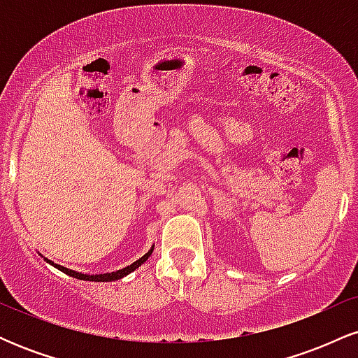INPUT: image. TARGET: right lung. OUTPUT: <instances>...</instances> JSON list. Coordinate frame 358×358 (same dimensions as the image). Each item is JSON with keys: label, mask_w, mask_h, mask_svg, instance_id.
Here are the masks:
<instances>
[{"label": "right lung", "mask_w": 358, "mask_h": 358, "mask_svg": "<svg viewBox=\"0 0 358 358\" xmlns=\"http://www.w3.org/2000/svg\"><path fill=\"white\" fill-rule=\"evenodd\" d=\"M153 249H155V245H151V249L148 250V252L145 254V256H143V257H139L138 261H134V262H133V264L126 266V268H122V269L113 271V273H104V274H84V273H77V271H72V269H69V268H64V266H60V264H55V262L50 261V259L43 257L42 254H40V256H42V257L45 259V261L48 262V264H52L53 268H57V269H59V271H62V273H65V274H67V276H71V278L80 279V281L109 282V281H117V279H121V278L127 276V274H129V273H133L134 269H138L139 266H141V264H145V262L148 261V257H150L151 254H153Z\"/></svg>", "instance_id": "right-lung-1"}]
</instances>
